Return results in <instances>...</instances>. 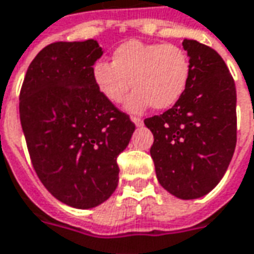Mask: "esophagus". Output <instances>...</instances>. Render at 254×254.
<instances>
[{
  "label": "esophagus",
  "mask_w": 254,
  "mask_h": 254,
  "mask_svg": "<svg viewBox=\"0 0 254 254\" xmlns=\"http://www.w3.org/2000/svg\"><path fill=\"white\" fill-rule=\"evenodd\" d=\"M132 121L136 127H141V125H143V120L139 118V117H132Z\"/></svg>",
  "instance_id": "1"
}]
</instances>
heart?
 Returning <instances> with one entry per match:
<instances>
[{
    "mask_svg": "<svg viewBox=\"0 0 254 254\" xmlns=\"http://www.w3.org/2000/svg\"><path fill=\"white\" fill-rule=\"evenodd\" d=\"M191 64L187 52L175 44L130 40L121 44L111 63L93 65V81L107 102L120 104L134 88L125 107L140 113L152 106L166 110L175 106L187 89Z\"/></svg>",
    "mask_w": 254,
    "mask_h": 254,
    "instance_id": "1",
    "label": "heart"
}]
</instances>
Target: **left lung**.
Listing matches in <instances>:
<instances>
[{
    "instance_id": "obj_1",
    "label": "left lung",
    "mask_w": 254,
    "mask_h": 254,
    "mask_svg": "<svg viewBox=\"0 0 254 254\" xmlns=\"http://www.w3.org/2000/svg\"><path fill=\"white\" fill-rule=\"evenodd\" d=\"M191 72L187 89L164 114L145 118L158 182L182 199L206 195L224 176L237 144V90L219 53L184 40Z\"/></svg>"
}]
</instances>
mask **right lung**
I'll return each instance as SVG.
<instances>
[{
    "instance_id": "1",
    "label": "right lung",
    "mask_w": 254,
    "mask_h": 254,
    "mask_svg": "<svg viewBox=\"0 0 254 254\" xmlns=\"http://www.w3.org/2000/svg\"><path fill=\"white\" fill-rule=\"evenodd\" d=\"M103 55L97 41L53 42L30 63L19 113L37 176L65 205L89 209L118 186L121 154L134 132L129 115L107 102L93 81Z\"/></svg>"
}]
</instances>
